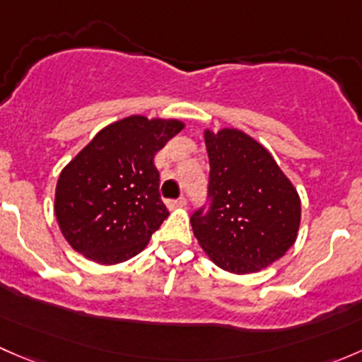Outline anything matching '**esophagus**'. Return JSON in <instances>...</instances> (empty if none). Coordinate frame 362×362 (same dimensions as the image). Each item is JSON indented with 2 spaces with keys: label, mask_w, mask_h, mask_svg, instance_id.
<instances>
[{
  "label": "esophagus",
  "mask_w": 362,
  "mask_h": 362,
  "mask_svg": "<svg viewBox=\"0 0 362 362\" xmlns=\"http://www.w3.org/2000/svg\"><path fill=\"white\" fill-rule=\"evenodd\" d=\"M166 204H168V208H170V210H173V208L185 206V204H187V199H185L184 196H182V198H178V199H170V202H168Z\"/></svg>",
  "instance_id": "34e87169"
}]
</instances>
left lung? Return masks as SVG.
Instances as JSON below:
<instances>
[{
	"instance_id": "left-lung-1",
	"label": "left lung",
	"mask_w": 362,
	"mask_h": 362,
	"mask_svg": "<svg viewBox=\"0 0 362 362\" xmlns=\"http://www.w3.org/2000/svg\"><path fill=\"white\" fill-rule=\"evenodd\" d=\"M208 204L191 217L208 257L236 275L261 272L294 245L301 202L261 144L238 129L204 131Z\"/></svg>"
}]
</instances>
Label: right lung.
<instances>
[{
	"instance_id": "add662e5",
	"label": "right lung",
	"mask_w": 362,
	"mask_h": 362,
	"mask_svg": "<svg viewBox=\"0 0 362 362\" xmlns=\"http://www.w3.org/2000/svg\"><path fill=\"white\" fill-rule=\"evenodd\" d=\"M182 129L175 119L126 117L103 127L61 171L54 211L73 249L117 264L147 247L170 215L154 158Z\"/></svg>"
}]
</instances>
